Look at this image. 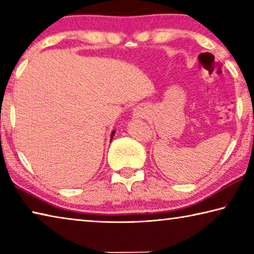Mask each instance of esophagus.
Segmentation results:
<instances>
[{
  "label": "esophagus",
  "instance_id": "obj_1",
  "mask_svg": "<svg viewBox=\"0 0 254 254\" xmlns=\"http://www.w3.org/2000/svg\"><path fill=\"white\" fill-rule=\"evenodd\" d=\"M135 115H136V117H139V118H143V112L141 111L139 107H137V109L135 110Z\"/></svg>",
  "mask_w": 254,
  "mask_h": 254
}]
</instances>
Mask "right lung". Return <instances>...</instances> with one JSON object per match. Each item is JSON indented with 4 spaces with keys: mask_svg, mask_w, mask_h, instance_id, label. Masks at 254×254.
I'll return each mask as SVG.
<instances>
[{
    "mask_svg": "<svg viewBox=\"0 0 254 254\" xmlns=\"http://www.w3.org/2000/svg\"><path fill=\"white\" fill-rule=\"evenodd\" d=\"M114 133H115V131H113V132H112V135H111V140H112V137H113V135H114Z\"/></svg>",
    "mask_w": 254,
    "mask_h": 254,
    "instance_id": "1",
    "label": "right lung"
}]
</instances>
